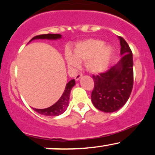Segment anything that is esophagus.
Wrapping results in <instances>:
<instances>
[{
    "label": "esophagus",
    "mask_w": 155,
    "mask_h": 155,
    "mask_svg": "<svg viewBox=\"0 0 155 155\" xmlns=\"http://www.w3.org/2000/svg\"><path fill=\"white\" fill-rule=\"evenodd\" d=\"M82 76H83L82 74H81V72H79V73H78V74H76V75L75 76V79L76 80V81H77V80H79V79H80V78H81Z\"/></svg>",
    "instance_id": "1"
}]
</instances>
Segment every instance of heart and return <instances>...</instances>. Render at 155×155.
Listing matches in <instances>:
<instances>
[{
    "label": "heart",
    "mask_w": 155,
    "mask_h": 155,
    "mask_svg": "<svg viewBox=\"0 0 155 155\" xmlns=\"http://www.w3.org/2000/svg\"><path fill=\"white\" fill-rule=\"evenodd\" d=\"M104 44L101 40L94 38L80 42L74 49V55L66 54L68 63L75 67L78 61L85 62V67L89 72L99 74L104 71L109 65L113 48Z\"/></svg>",
    "instance_id": "heart-1"
}]
</instances>
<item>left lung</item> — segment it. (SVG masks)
Instances as JSON below:
<instances>
[{"label": "left lung", "instance_id": "obj_1", "mask_svg": "<svg viewBox=\"0 0 155 155\" xmlns=\"http://www.w3.org/2000/svg\"><path fill=\"white\" fill-rule=\"evenodd\" d=\"M120 61L107 71L93 75L91 99L94 106L104 112L119 110L128 100L133 86V60L130 48L122 37Z\"/></svg>", "mask_w": 155, "mask_h": 155}]
</instances>
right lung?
Masks as SVG:
<instances>
[{
	"mask_svg": "<svg viewBox=\"0 0 155 155\" xmlns=\"http://www.w3.org/2000/svg\"><path fill=\"white\" fill-rule=\"evenodd\" d=\"M61 38L60 34H43L38 35L36 36L33 37L30 41L34 39H49V40H55V39ZM75 80L72 79L70 81H68L66 84L65 90L62 94L61 97L60 99L57 101L54 105L50 106V107L47 108H43V109H39V108H33L34 111L38 112L40 114L44 115V116H49V117H55L58 115L62 114L64 113V111L66 110V108L68 106L69 103V96H70L71 90L73 87L75 85Z\"/></svg>",
	"mask_w": 155,
	"mask_h": 155,
	"instance_id": "obj_1",
	"label": "right lung"
}]
</instances>
